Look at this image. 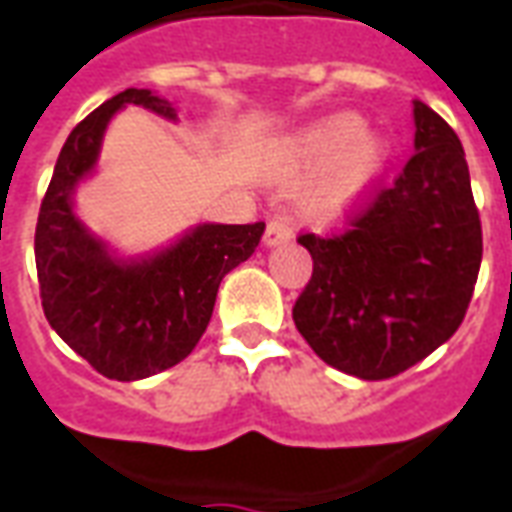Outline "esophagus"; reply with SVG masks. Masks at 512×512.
<instances>
[{
	"mask_svg": "<svg viewBox=\"0 0 512 512\" xmlns=\"http://www.w3.org/2000/svg\"><path fill=\"white\" fill-rule=\"evenodd\" d=\"M294 237V226H291V218L286 213L272 215L270 224L264 229V245L267 248H275V245H283Z\"/></svg>",
	"mask_w": 512,
	"mask_h": 512,
	"instance_id": "1",
	"label": "esophagus"
}]
</instances>
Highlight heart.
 I'll return each mask as SVG.
<instances>
[{"instance_id": "obj_1", "label": "heart", "mask_w": 512, "mask_h": 512, "mask_svg": "<svg viewBox=\"0 0 512 512\" xmlns=\"http://www.w3.org/2000/svg\"><path fill=\"white\" fill-rule=\"evenodd\" d=\"M388 140L364 126L356 113H334L291 140L286 172L291 180H313L307 210L315 218H337L370 194L388 164Z\"/></svg>"}]
</instances>
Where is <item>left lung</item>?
Returning a JSON list of instances; mask_svg holds the SVG:
<instances>
[{
    "label": "left lung",
    "instance_id": "1",
    "mask_svg": "<svg viewBox=\"0 0 512 512\" xmlns=\"http://www.w3.org/2000/svg\"><path fill=\"white\" fill-rule=\"evenodd\" d=\"M413 121V159L351 229L299 237L313 278L294 324L329 367L361 380L394 378L448 343L483 259L459 137L418 99Z\"/></svg>",
    "mask_w": 512,
    "mask_h": 512
}]
</instances>
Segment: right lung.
Instances as JSON below:
<instances>
[{"label": "right lung", "instance_id": "1", "mask_svg": "<svg viewBox=\"0 0 512 512\" xmlns=\"http://www.w3.org/2000/svg\"><path fill=\"white\" fill-rule=\"evenodd\" d=\"M137 105L178 121L151 88H126L83 118L64 142L42 199L34 259L42 310L72 351L113 380H142L194 351L224 275L251 259L264 224H197L153 251L124 256L83 221L75 191L96 172L115 113Z\"/></svg>", "mask_w": 512, "mask_h": 512}]
</instances>
